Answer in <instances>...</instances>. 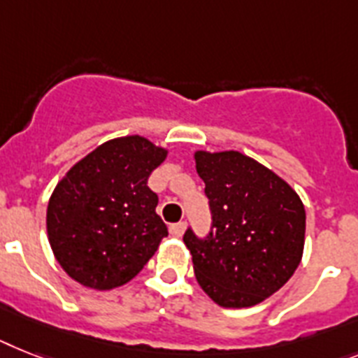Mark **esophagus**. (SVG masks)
I'll list each match as a JSON object with an SVG mask.
<instances>
[{"mask_svg":"<svg viewBox=\"0 0 358 358\" xmlns=\"http://www.w3.org/2000/svg\"><path fill=\"white\" fill-rule=\"evenodd\" d=\"M185 229H186V223L185 221H179V223H173L170 225V234L176 236V238H181L185 234Z\"/></svg>","mask_w":358,"mask_h":358,"instance_id":"obj_1","label":"esophagus"}]
</instances>
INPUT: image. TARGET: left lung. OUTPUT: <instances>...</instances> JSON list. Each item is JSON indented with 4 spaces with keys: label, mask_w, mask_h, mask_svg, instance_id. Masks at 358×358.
<instances>
[{
    "label": "left lung",
    "mask_w": 358,
    "mask_h": 358,
    "mask_svg": "<svg viewBox=\"0 0 358 358\" xmlns=\"http://www.w3.org/2000/svg\"><path fill=\"white\" fill-rule=\"evenodd\" d=\"M212 225L182 241L201 289L221 307H250L278 291L300 265L306 208L274 172L239 152H196Z\"/></svg>",
    "instance_id": "8db88e82"
}]
</instances>
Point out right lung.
I'll use <instances>...</instances> for the list:
<instances>
[{"mask_svg":"<svg viewBox=\"0 0 358 358\" xmlns=\"http://www.w3.org/2000/svg\"><path fill=\"white\" fill-rule=\"evenodd\" d=\"M166 150L148 138L100 144L56 185L47 206V234L58 264L85 287L113 289L135 278L162 238L159 197L148 177Z\"/></svg>","mask_w":358,"mask_h":358,"instance_id":"add662e5","label":"right lung"}]
</instances>
